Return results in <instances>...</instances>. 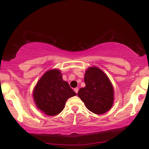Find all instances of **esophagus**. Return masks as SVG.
Segmentation results:
<instances>
[{
	"instance_id": "34e87169",
	"label": "esophagus",
	"mask_w": 149,
	"mask_h": 149,
	"mask_svg": "<svg viewBox=\"0 0 149 149\" xmlns=\"http://www.w3.org/2000/svg\"><path fill=\"white\" fill-rule=\"evenodd\" d=\"M78 91H79V88L78 87H76V88H75L74 89V91L77 93H77H78Z\"/></svg>"
}]
</instances>
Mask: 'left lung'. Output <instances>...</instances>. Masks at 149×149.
<instances>
[{
  "mask_svg": "<svg viewBox=\"0 0 149 149\" xmlns=\"http://www.w3.org/2000/svg\"><path fill=\"white\" fill-rule=\"evenodd\" d=\"M84 81L85 87L77 95L87 109L96 114L109 110L114 102V89L107 75L97 67H91L85 72Z\"/></svg>",
  "mask_w": 149,
  "mask_h": 149,
  "instance_id": "obj_1",
  "label": "left lung"
}]
</instances>
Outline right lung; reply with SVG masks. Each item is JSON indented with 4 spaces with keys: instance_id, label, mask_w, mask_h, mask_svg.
Returning a JSON list of instances; mask_svg holds the SVG:
<instances>
[{
    "instance_id": "add662e5",
    "label": "right lung",
    "mask_w": 149,
    "mask_h": 149,
    "mask_svg": "<svg viewBox=\"0 0 149 149\" xmlns=\"http://www.w3.org/2000/svg\"><path fill=\"white\" fill-rule=\"evenodd\" d=\"M76 95L59 70L47 72L37 83L33 98L37 108L49 116H56L64 108L68 99Z\"/></svg>"
}]
</instances>
